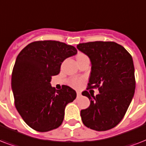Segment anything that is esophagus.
Wrapping results in <instances>:
<instances>
[{
    "label": "esophagus",
    "mask_w": 146,
    "mask_h": 146,
    "mask_svg": "<svg viewBox=\"0 0 146 146\" xmlns=\"http://www.w3.org/2000/svg\"><path fill=\"white\" fill-rule=\"evenodd\" d=\"M76 96H77V98H80L82 96V95H81V93H80V92H76Z\"/></svg>",
    "instance_id": "1"
}]
</instances>
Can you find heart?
<instances>
[{"mask_svg": "<svg viewBox=\"0 0 146 146\" xmlns=\"http://www.w3.org/2000/svg\"><path fill=\"white\" fill-rule=\"evenodd\" d=\"M82 56H86V55H84L83 54H78L77 57H82ZM83 81H84V80L82 78H73L71 80L70 85L74 88H79V87L81 86Z\"/></svg>", "mask_w": 146, "mask_h": 146, "instance_id": "heart-1", "label": "heart"}]
</instances>
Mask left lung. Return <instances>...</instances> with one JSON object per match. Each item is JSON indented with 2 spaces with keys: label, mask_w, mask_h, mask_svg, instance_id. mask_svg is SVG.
Listing matches in <instances>:
<instances>
[{
  "label": "left lung",
  "mask_w": 146,
  "mask_h": 146,
  "mask_svg": "<svg viewBox=\"0 0 146 146\" xmlns=\"http://www.w3.org/2000/svg\"><path fill=\"white\" fill-rule=\"evenodd\" d=\"M90 58L92 71L87 90L98 89L94 96L82 92L90 100L80 115L86 127L105 131L122 120L135 92L136 80L133 58L120 44L113 42H91L77 44Z\"/></svg>",
  "instance_id": "1"
}]
</instances>
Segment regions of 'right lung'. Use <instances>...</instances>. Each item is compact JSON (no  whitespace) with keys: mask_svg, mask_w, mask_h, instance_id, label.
I'll list each match as a JSON object with an SVG mask.
<instances>
[{"mask_svg":"<svg viewBox=\"0 0 146 146\" xmlns=\"http://www.w3.org/2000/svg\"><path fill=\"white\" fill-rule=\"evenodd\" d=\"M76 53L75 47L48 40L32 42L17 56L11 79L15 106L26 124L36 131L59 127L65 107L76 97L70 87L56 90L50 83L64 60Z\"/></svg>","mask_w":146,"mask_h":146,"instance_id":"right-lung-1","label":"right lung"}]
</instances>
